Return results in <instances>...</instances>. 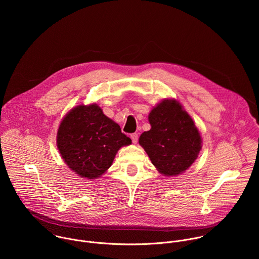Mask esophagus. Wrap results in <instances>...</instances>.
<instances>
[{"label": "esophagus", "mask_w": 259, "mask_h": 259, "mask_svg": "<svg viewBox=\"0 0 259 259\" xmlns=\"http://www.w3.org/2000/svg\"><path fill=\"white\" fill-rule=\"evenodd\" d=\"M131 139H132V142L133 143H136L137 142V140H138V135L136 134V133H133V134H131Z\"/></svg>", "instance_id": "1"}]
</instances>
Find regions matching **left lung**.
Segmentation results:
<instances>
[{"label": "left lung", "instance_id": "left-lung-1", "mask_svg": "<svg viewBox=\"0 0 259 259\" xmlns=\"http://www.w3.org/2000/svg\"><path fill=\"white\" fill-rule=\"evenodd\" d=\"M151 130L143 132L139 144L153 165L165 176L188 170L202 149V138L191 116L175 99H164L149 115Z\"/></svg>", "mask_w": 259, "mask_h": 259}]
</instances>
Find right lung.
I'll list each match as a JSON object with an SVG mask.
<instances>
[{"label": "right lung", "mask_w": 259, "mask_h": 259, "mask_svg": "<svg viewBox=\"0 0 259 259\" xmlns=\"http://www.w3.org/2000/svg\"><path fill=\"white\" fill-rule=\"evenodd\" d=\"M56 140L64 163L87 179L100 177L121 147L131 144L120 126L95 103L70 109L59 125Z\"/></svg>", "instance_id": "obj_1"}]
</instances>
